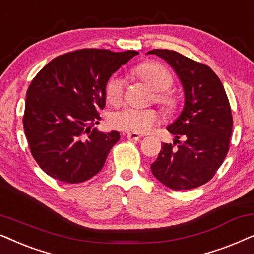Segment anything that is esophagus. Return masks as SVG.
<instances>
[{
  "mask_svg": "<svg viewBox=\"0 0 254 254\" xmlns=\"http://www.w3.org/2000/svg\"><path fill=\"white\" fill-rule=\"evenodd\" d=\"M141 134H139V133H134V132H130V133H127V138L129 140H133V141H138V140H140L141 139Z\"/></svg>",
  "mask_w": 254,
  "mask_h": 254,
  "instance_id": "34e87169",
  "label": "esophagus"
}]
</instances>
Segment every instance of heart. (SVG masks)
<instances>
[{"instance_id":"obj_1","label":"heart","mask_w":254,"mask_h":254,"mask_svg":"<svg viewBox=\"0 0 254 254\" xmlns=\"http://www.w3.org/2000/svg\"><path fill=\"white\" fill-rule=\"evenodd\" d=\"M134 74L157 92L154 99L160 104L165 113H174L178 102L167 90L173 86V76L167 68L157 63L141 64L134 69ZM124 92V82L121 77H111L107 84V99L111 103L120 102ZM158 120V113L153 109L125 107L111 114L110 125L115 129L129 131L134 133H144L153 127Z\"/></svg>"}]
</instances>
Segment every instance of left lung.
Returning a JSON list of instances; mask_svg holds the SVG:
<instances>
[{
  "label": "left lung",
  "instance_id": "8db88e82",
  "mask_svg": "<svg viewBox=\"0 0 254 254\" xmlns=\"http://www.w3.org/2000/svg\"><path fill=\"white\" fill-rule=\"evenodd\" d=\"M146 54L160 57L174 69L185 97L181 114L167 125L173 144H162L152 174L173 190L200 187L214 177L229 151L233 122L224 87L210 67L175 51Z\"/></svg>",
  "mask_w": 254,
  "mask_h": 254
}]
</instances>
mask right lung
Masks as SVG:
<instances>
[{
  "instance_id": "obj_1",
  "label": "right lung",
  "mask_w": 254,
  "mask_h": 254,
  "mask_svg": "<svg viewBox=\"0 0 254 254\" xmlns=\"http://www.w3.org/2000/svg\"><path fill=\"white\" fill-rule=\"evenodd\" d=\"M137 54L74 51L51 60L35 76L26 92L23 125L32 157L47 175L79 184L102 170L120 133L92 127L100 123L110 76Z\"/></svg>"
}]
</instances>
